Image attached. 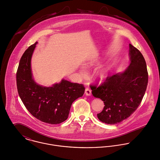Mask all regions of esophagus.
Instances as JSON below:
<instances>
[{
  "instance_id": "obj_1",
  "label": "esophagus",
  "mask_w": 160,
  "mask_h": 160,
  "mask_svg": "<svg viewBox=\"0 0 160 160\" xmlns=\"http://www.w3.org/2000/svg\"><path fill=\"white\" fill-rule=\"evenodd\" d=\"M85 94L86 96H91V91L89 88H86V90H85Z\"/></svg>"
}]
</instances>
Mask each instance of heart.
Returning <instances> with one entry per match:
<instances>
[{
    "label": "heart",
    "mask_w": 160,
    "mask_h": 160,
    "mask_svg": "<svg viewBox=\"0 0 160 160\" xmlns=\"http://www.w3.org/2000/svg\"><path fill=\"white\" fill-rule=\"evenodd\" d=\"M93 64H94V63L92 62H89L86 63L85 64V66L86 67H90V66H92ZM79 72H80V74L81 76H82V77L85 76L86 72L84 69H81ZM109 72H110V68L108 66H104L100 67L95 72V74H94L95 78L99 82H104L108 78Z\"/></svg>",
    "instance_id": "obj_1"
}]
</instances>
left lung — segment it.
<instances>
[{
    "label": "left lung",
    "instance_id": "left-lung-1",
    "mask_svg": "<svg viewBox=\"0 0 160 160\" xmlns=\"http://www.w3.org/2000/svg\"><path fill=\"white\" fill-rule=\"evenodd\" d=\"M130 64L122 72L108 76L99 87L91 86L94 97L105 106L98 113L100 121L117 124L127 118L140 104L148 81L147 64L140 52L129 44Z\"/></svg>",
    "mask_w": 160,
    "mask_h": 160
}]
</instances>
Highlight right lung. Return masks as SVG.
<instances>
[{"mask_svg":"<svg viewBox=\"0 0 160 160\" xmlns=\"http://www.w3.org/2000/svg\"><path fill=\"white\" fill-rule=\"evenodd\" d=\"M38 42L23 54L17 72V86L19 96L28 112L47 123L58 124L69 115L72 102L83 96L82 84L62 79L51 87L37 84L33 77L31 59Z\"/></svg>","mask_w":160,"mask_h":160,"instance_id":"1","label":"right lung"}]
</instances>
